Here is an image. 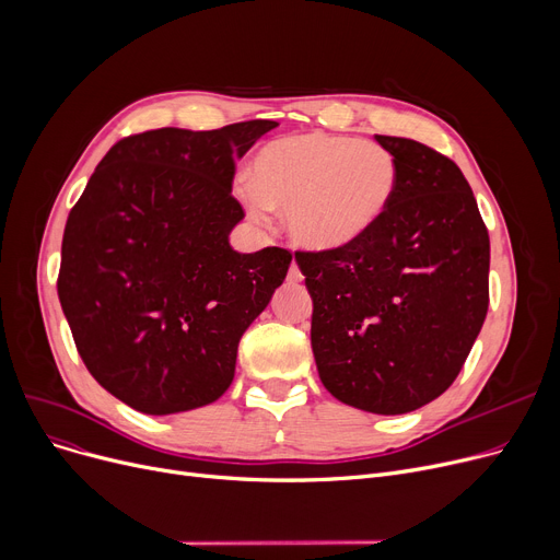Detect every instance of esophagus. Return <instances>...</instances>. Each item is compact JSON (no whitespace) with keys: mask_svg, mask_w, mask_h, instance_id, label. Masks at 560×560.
Instances as JSON below:
<instances>
[{"mask_svg":"<svg viewBox=\"0 0 560 560\" xmlns=\"http://www.w3.org/2000/svg\"><path fill=\"white\" fill-rule=\"evenodd\" d=\"M302 279H304V275H302V270H300L298 260H292V262H290V270H288V281H290V283H300Z\"/></svg>","mask_w":560,"mask_h":560,"instance_id":"34e87169","label":"esophagus"}]
</instances>
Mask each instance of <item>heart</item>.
<instances>
[{"instance_id": "obj_1", "label": "heart", "mask_w": 560, "mask_h": 560, "mask_svg": "<svg viewBox=\"0 0 560 560\" xmlns=\"http://www.w3.org/2000/svg\"><path fill=\"white\" fill-rule=\"evenodd\" d=\"M399 186L397 159L372 140L322 131L272 140L252 163V182L235 192L249 215L265 222L285 213L300 247L331 252L357 243L386 215Z\"/></svg>"}]
</instances>
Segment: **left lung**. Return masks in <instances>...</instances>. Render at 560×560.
Masks as SVG:
<instances>
[{
  "label": "left lung",
  "instance_id": "1",
  "mask_svg": "<svg viewBox=\"0 0 560 560\" xmlns=\"http://www.w3.org/2000/svg\"><path fill=\"white\" fill-rule=\"evenodd\" d=\"M374 138L399 165L390 209L357 243L295 260L322 384L347 406L401 416L443 395L472 349L488 313L490 238L452 159Z\"/></svg>",
  "mask_w": 560,
  "mask_h": 560
}]
</instances>
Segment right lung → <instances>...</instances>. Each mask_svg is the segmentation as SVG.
<instances>
[{"mask_svg": "<svg viewBox=\"0 0 560 560\" xmlns=\"http://www.w3.org/2000/svg\"><path fill=\"white\" fill-rule=\"evenodd\" d=\"M277 122L156 129L115 142L70 211L58 300L81 361L147 416L220 399L238 342L292 254L231 249L235 161Z\"/></svg>", "mask_w": 560, "mask_h": 560, "instance_id": "add662e5", "label": "right lung"}]
</instances>
